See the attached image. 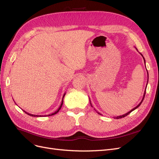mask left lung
<instances>
[{
  "label": "left lung",
  "instance_id": "8db88e82",
  "mask_svg": "<svg viewBox=\"0 0 159 159\" xmlns=\"http://www.w3.org/2000/svg\"><path fill=\"white\" fill-rule=\"evenodd\" d=\"M140 54L142 55V57H143V59H144V62H145V58H144V57H143V55L140 53ZM147 75H148V71H147ZM148 79H147V85H146V88H147V83H148ZM145 93H146V89H145V92H144V94H143V98H142V100H141V102H140V103L139 104H138L136 107H134V109H132L131 111H128L127 112V113H126V114H124V115H122V116H117V117H115V119H120V118H122V117H125V116H127L128 114H129L130 113H131V111H134V110H135V109H137V107H139V106L141 104V103H142V102H143V100H144V98H145ZM90 106H92V107H93V105H92V104H91V102H90ZM96 112H97V113H98V114H100V115H102L100 113V112H98V111H96Z\"/></svg>",
  "mask_w": 159,
  "mask_h": 159
}]
</instances>
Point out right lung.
<instances>
[{"mask_svg":"<svg viewBox=\"0 0 159 159\" xmlns=\"http://www.w3.org/2000/svg\"><path fill=\"white\" fill-rule=\"evenodd\" d=\"M65 94L66 93H65L64 94V95H63V98H62V102H61V106H59V108H58V110H56L55 112H54V113H52V114H49V115H47V116H53V115H55V114H57V112L60 110V109L61 108V107H62V106H63V98H64V96H65ZM15 104H16V103H15ZM24 112H25V114H27L28 115H29V116H34V117H42V116H38V115H34V114H29V113H28V112H26V111H24V110H23Z\"/></svg>","mask_w":159,"mask_h":159,"instance_id":"add662e5","label":"right lung"}]
</instances>
